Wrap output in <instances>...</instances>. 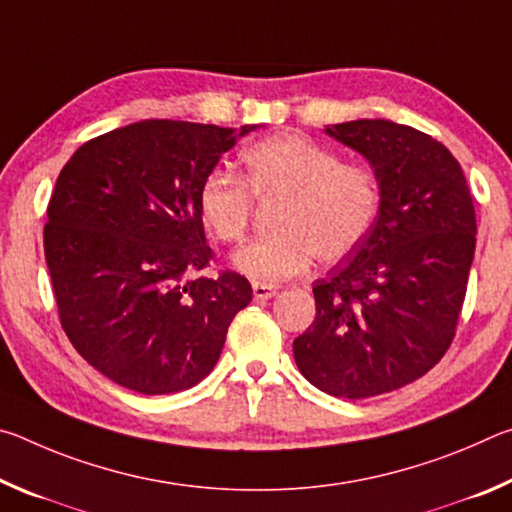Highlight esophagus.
<instances>
[{"instance_id":"1","label":"esophagus","mask_w":512,"mask_h":512,"mask_svg":"<svg viewBox=\"0 0 512 512\" xmlns=\"http://www.w3.org/2000/svg\"><path fill=\"white\" fill-rule=\"evenodd\" d=\"M253 293H255V300H268V298L275 296L277 289L273 287V284L255 282V284H253Z\"/></svg>"}]
</instances>
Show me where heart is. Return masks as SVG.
<instances>
[{"mask_svg": "<svg viewBox=\"0 0 512 512\" xmlns=\"http://www.w3.org/2000/svg\"><path fill=\"white\" fill-rule=\"evenodd\" d=\"M246 178L228 169L205 173L198 212L205 228L225 244H241L255 219V201L280 205L275 235L241 250L235 266L259 282H282L305 273L314 257L336 264L352 255L381 210V180L363 162L307 135L280 133L244 153Z\"/></svg>", "mask_w": 512, "mask_h": 512, "instance_id": "obj_1", "label": "heart"}]
</instances>
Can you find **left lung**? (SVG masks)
I'll return each instance as SVG.
<instances>
[{"label":"left lung","instance_id":"left-lung-1","mask_svg":"<svg viewBox=\"0 0 512 512\" xmlns=\"http://www.w3.org/2000/svg\"><path fill=\"white\" fill-rule=\"evenodd\" d=\"M327 133L366 155L381 210L350 259L314 282L316 318L293 357L320 391L348 400L420 379L449 350L476 246L470 187L445 144L388 119Z\"/></svg>","mask_w":512,"mask_h":512}]
</instances>
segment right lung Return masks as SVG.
I'll return each instance as SVG.
<instances>
[{
  "label": "right lung",
  "instance_id": "1",
  "mask_svg": "<svg viewBox=\"0 0 512 512\" xmlns=\"http://www.w3.org/2000/svg\"><path fill=\"white\" fill-rule=\"evenodd\" d=\"M235 140L232 128L146 119L92 137L60 171L45 223L58 318L76 352L119 386L192 388L253 300L237 271L203 275L214 250L198 187Z\"/></svg>",
  "mask_w": 512,
  "mask_h": 512
}]
</instances>
